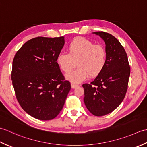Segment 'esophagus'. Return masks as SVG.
<instances>
[{
    "mask_svg": "<svg viewBox=\"0 0 147 147\" xmlns=\"http://www.w3.org/2000/svg\"><path fill=\"white\" fill-rule=\"evenodd\" d=\"M77 85H75V84H73V83H71V88H76V87H78Z\"/></svg>",
    "mask_w": 147,
    "mask_h": 147,
    "instance_id": "1",
    "label": "esophagus"
}]
</instances>
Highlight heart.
Masks as SVG:
<instances>
[{"mask_svg": "<svg viewBox=\"0 0 147 147\" xmlns=\"http://www.w3.org/2000/svg\"><path fill=\"white\" fill-rule=\"evenodd\" d=\"M67 49L68 53H59L56 62L64 73L70 72L77 63L76 70L65 74L71 82L80 83L89 77H97L104 71L107 62V52L104 46L80 37L74 39Z\"/></svg>", "mask_w": 147, "mask_h": 147, "instance_id": "obj_1", "label": "heart"}]
</instances>
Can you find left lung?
<instances>
[{"instance_id":"8db88e82","label":"left lung","mask_w":147,"mask_h":147,"mask_svg":"<svg viewBox=\"0 0 147 147\" xmlns=\"http://www.w3.org/2000/svg\"><path fill=\"white\" fill-rule=\"evenodd\" d=\"M104 40L107 62L104 71L84 88V102L96 116H103L114 111L125 97L130 75L126 52L114 36L104 32L93 33Z\"/></svg>"}]
</instances>
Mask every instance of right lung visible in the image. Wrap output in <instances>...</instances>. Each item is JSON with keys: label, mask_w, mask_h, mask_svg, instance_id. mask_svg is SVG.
I'll list each match as a JSON object with an SVG mask.
<instances>
[{"label": "right lung", "mask_w": 147, "mask_h": 147, "mask_svg": "<svg viewBox=\"0 0 147 147\" xmlns=\"http://www.w3.org/2000/svg\"><path fill=\"white\" fill-rule=\"evenodd\" d=\"M64 45V36H38L24 43L14 57L11 80L16 96L23 110L38 119L57 116L71 90L56 62Z\"/></svg>", "instance_id": "add662e5"}]
</instances>
